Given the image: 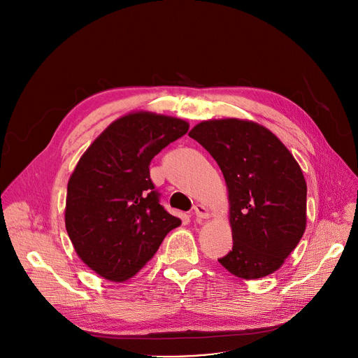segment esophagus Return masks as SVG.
Wrapping results in <instances>:
<instances>
[{"instance_id": "1", "label": "esophagus", "mask_w": 358, "mask_h": 358, "mask_svg": "<svg viewBox=\"0 0 358 358\" xmlns=\"http://www.w3.org/2000/svg\"><path fill=\"white\" fill-rule=\"evenodd\" d=\"M194 216L201 220V219H209L210 217V212L208 210V208L203 204H196L194 206Z\"/></svg>"}]
</instances>
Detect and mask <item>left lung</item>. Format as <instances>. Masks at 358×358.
Wrapping results in <instances>:
<instances>
[{
    "mask_svg": "<svg viewBox=\"0 0 358 358\" xmlns=\"http://www.w3.org/2000/svg\"><path fill=\"white\" fill-rule=\"evenodd\" d=\"M189 136L227 181L234 247L219 262L243 280L273 274L306 229L308 187L297 161L271 130L251 120H204Z\"/></svg>",
    "mask_w": 358,
    "mask_h": 358,
    "instance_id": "1",
    "label": "left lung"
}]
</instances>
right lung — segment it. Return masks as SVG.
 <instances>
[{"mask_svg": "<svg viewBox=\"0 0 358 358\" xmlns=\"http://www.w3.org/2000/svg\"><path fill=\"white\" fill-rule=\"evenodd\" d=\"M189 127L171 116L127 113L103 130L75 166L65 228L84 264L106 280L134 277L181 224L159 204L149 164Z\"/></svg>", "mask_w": 358, "mask_h": 358, "instance_id": "add662e5", "label": "right lung"}]
</instances>
